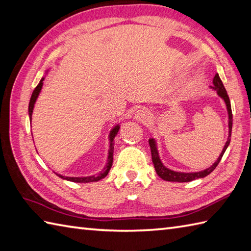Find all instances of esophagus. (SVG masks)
Wrapping results in <instances>:
<instances>
[{
    "label": "esophagus",
    "mask_w": 251,
    "mask_h": 251,
    "mask_svg": "<svg viewBox=\"0 0 251 251\" xmlns=\"http://www.w3.org/2000/svg\"><path fill=\"white\" fill-rule=\"evenodd\" d=\"M134 118L137 121H141V122H144V124H147V122H149L150 119H151V114H150V111L147 110V109H140L135 113Z\"/></svg>",
    "instance_id": "34e87169"
}]
</instances>
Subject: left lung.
<instances>
[{"instance_id": "obj_1", "label": "left lung", "mask_w": 251, "mask_h": 251, "mask_svg": "<svg viewBox=\"0 0 251 251\" xmlns=\"http://www.w3.org/2000/svg\"><path fill=\"white\" fill-rule=\"evenodd\" d=\"M213 86H210L209 88L211 90L216 91V93L218 94V97H220L222 100H224L226 103V111H227V126H229V134H227V138H226V143L225 144L224 149H222L221 153L219 154L218 159L215 161V163L213 165H210L209 168L205 169L203 171L200 172H177L174 170H171L169 168L162 163V161L160 159L159 155V150H158V144H157V140L155 138H149V146H150V150H151V159H152V163L154 165V170L157 172V174L160 178H162L163 180L166 181H176V182H188V181H192L194 179H198V178H204L205 176L209 175L211 172H213L216 166L218 165V163L220 162V160L224 155L225 151L226 150L227 146L230 145V141H231V131H232V109H231V102L229 96H227L226 88L224 87V83H222L220 77L218 74H216L214 79H213Z\"/></svg>"}]
</instances>
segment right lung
I'll use <instances>...</instances> for the list:
<instances>
[{
	"instance_id": "add662e5",
	"label": "right lung",
	"mask_w": 251,
	"mask_h": 251,
	"mask_svg": "<svg viewBox=\"0 0 251 251\" xmlns=\"http://www.w3.org/2000/svg\"><path fill=\"white\" fill-rule=\"evenodd\" d=\"M49 72V70L46 71V74L45 76L42 77V79L38 82V85L36 86L35 90L33 91L32 93V97L30 99V103H29V118L30 121H32V115H33V109H34L35 106V103L37 101L38 97H40V93L42 91V88H43V81L45 79V77L47 75V73ZM120 129V125L117 124L115 125L113 127H111V130L109 131V134H108V142H109V148H108V155H107V161H106V164H105L104 168L100 171L99 173L94 175H90V176H83V177H70V176H63L61 174H58V173H55L57 176H59L60 178H62L64 180H69V181H73V182H93V181H99L103 179L104 177H106L108 172L111 168V165H113V157H114V141H115V136L117 135V133H118Z\"/></svg>"
}]
</instances>
